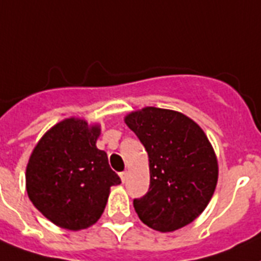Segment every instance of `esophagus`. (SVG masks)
Instances as JSON below:
<instances>
[{"label": "esophagus", "mask_w": 261, "mask_h": 261, "mask_svg": "<svg viewBox=\"0 0 261 261\" xmlns=\"http://www.w3.org/2000/svg\"><path fill=\"white\" fill-rule=\"evenodd\" d=\"M119 176H120V180L123 181V183H124V181L127 180V172H126V171L120 172V174H119Z\"/></svg>", "instance_id": "1"}]
</instances>
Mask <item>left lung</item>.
Here are the masks:
<instances>
[{
    "label": "left lung",
    "mask_w": 261,
    "mask_h": 261,
    "mask_svg": "<svg viewBox=\"0 0 261 261\" xmlns=\"http://www.w3.org/2000/svg\"><path fill=\"white\" fill-rule=\"evenodd\" d=\"M124 122L148 155L150 190L134 200L139 219L161 232L194 222L208 205L219 176L204 131L185 114L152 106L131 111Z\"/></svg>",
    "instance_id": "left-lung-1"
}]
</instances>
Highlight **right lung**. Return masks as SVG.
<instances>
[{"instance_id":"obj_1","label":"right lung","mask_w":261,"mask_h":261,"mask_svg":"<svg viewBox=\"0 0 261 261\" xmlns=\"http://www.w3.org/2000/svg\"><path fill=\"white\" fill-rule=\"evenodd\" d=\"M98 123L70 117L46 131L26 166V191L34 207L61 228L80 231L102 216L111 186L120 178L97 147Z\"/></svg>"}]
</instances>
